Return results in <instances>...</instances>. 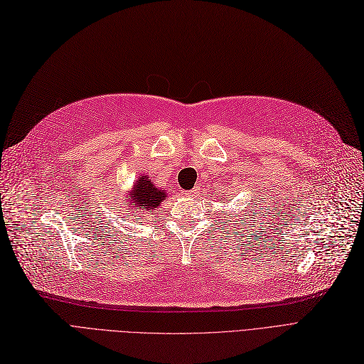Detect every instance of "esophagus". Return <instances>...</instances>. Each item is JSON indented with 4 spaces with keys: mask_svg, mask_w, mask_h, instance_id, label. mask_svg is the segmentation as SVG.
Returning <instances> with one entry per match:
<instances>
[{
    "mask_svg": "<svg viewBox=\"0 0 364 364\" xmlns=\"http://www.w3.org/2000/svg\"><path fill=\"white\" fill-rule=\"evenodd\" d=\"M186 196H196V193H199V187H193V189L192 191H184L183 192Z\"/></svg>",
    "mask_w": 364,
    "mask_h": 364,
    "instance_id": "1",
    "label": "esophagus"
}]
</instances>
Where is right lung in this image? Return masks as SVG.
Returning <instances> with one entry per match:
<instances>
[{
  "instance_id": "add662e5",
  "label": "right lung",
  "mask_w": 364,
  "mask_h": 364,
  "mask_svg": "<svg viewBox=\"0 0 364 364\" xmlns=\"http://www.w3.org/2000/svg\"><path fill=\"white\" fill-rule=\"evenodd\" d=\"M130 196L132 199L128 203H130V212L139 215L137 219L144 218L140 216L144 212V215H149V212H154V210L165 201L168 198L165 191H160L159 187L149 180L148 175L142 173L139 177V180L133 184V189L130 191Z\"/></svg>"
}]
</instances>
